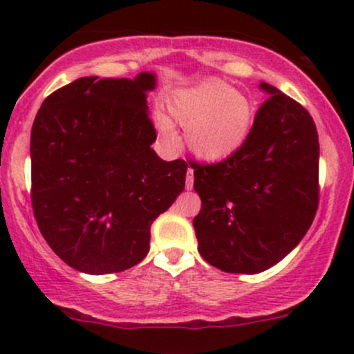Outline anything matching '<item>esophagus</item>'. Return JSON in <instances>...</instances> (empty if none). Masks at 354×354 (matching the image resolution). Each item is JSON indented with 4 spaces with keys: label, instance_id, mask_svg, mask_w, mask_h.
I'll use <instances>...</instances> for the list:
<instances>
[{
    "label": "esophagus",
    "instance_id": "esophagus-1",
    "mask_svg": "<svg viewBox=\"0 0 354 354\" xmlns=\"http://www.w3.org/2000/svg\"><path fill=\"white\" fill-rule=\"evenodd\" d=\"M194 188V169L188 167V173H187V190H192Z\"/></svg>",
    "mask_w": 354,
    "mask_h": 354
}]
</instances>
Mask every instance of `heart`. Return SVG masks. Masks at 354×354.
Masks as SVG:
<instances>
[{
  "label": "heart",
  "mask_w": 354,
  "mask_h": 354,
  "mask_svg": "<svg viewBox=\"0 0 354 354\" xmlns=\"http://www.w3.org/2000/svg\"><path fill=\"white\" fill-rule=\"evenodd\" d=\"M171 118L187 128V144L198 159L221 160L240 151L253 127V109L245 94L223 82L174 91L166 101ZM156 128L169 145L178 144L174 124L156 114Z\"/></svg>",
  "instance_id": "1"
}]
</instances>
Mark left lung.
<instances>
[{
    "instance_id": "obj_1",
    "label": "left lung",
    "mask_w": 354,
    "mask_h": 354,
    "mask_svg": "<svg viewBox=\"0 0 354 354\" xmlns=\"http://www.w3.org/2000/svg\"><path fill=\"white\" fill-rule=\"evenodd\" d=\"M266 102L243 147L216 164H192L202 209L198 252L224 272L259 274L303 240L319 207V133L310 113L260 82Z\"/></svg>"
}]
</instances>
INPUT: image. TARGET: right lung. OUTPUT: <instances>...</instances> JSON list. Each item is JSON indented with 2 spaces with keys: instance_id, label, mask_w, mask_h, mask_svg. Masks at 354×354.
I'll list each match as a JSON object with an SVG mask.
<instances>
[{
  "instance_id": "right-lung-1",
  "label": "right lung",
  "mask_w": 354,
  "mask_h": 354,
  "mask_svg": "<svg viewBox=\"0 0 354 354\" xmlns=\"http://www.w3.org/2000/svg\"><path fill=\"white\" fill-rule=\"evenodd\" d=\"M156 75L84 77L42 102L30 133L32 209L53 252L85 274L137 266L151 226L185 188L188 164L160 159L147 92Z\"/></svg>"
}]
</instances>
